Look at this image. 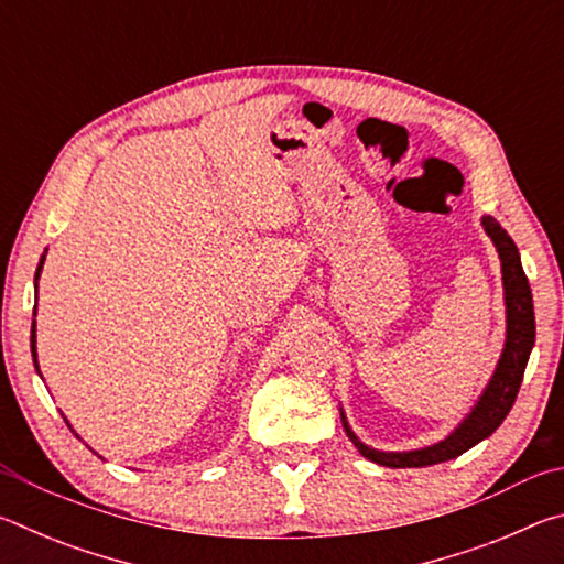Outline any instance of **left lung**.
I'll use <instances>...</instances> for the list:
<instances>
[{
	"instance_id": "obj_1",
	"label": "left lung",
	"mask_w": 564,
	"mask_h": 564,
	"mask_svg": "<svg viewBox=\"0 0 564 564\" xmlns=\"http://www.w3.org/2000/svg\"><path fill=\"white\" fill-rule=\"evenodd\" d=\"M480 224L485 228V234L490 236L495 251H498L505 301V343L500 358L495 362L492 376L488 383H485L482 393L477 395L475 405L467 410L465 417L443 437V441L425 447H415V451H378V447L366 445L356 433H352L346 410L340 408L343 431L350 437V443L358 447V453L362 457H368L370 463L386 467H425L453 460V457L467 453L470 447L482 443L485 437H490L498 431L502 420L508 417L514 398H518L524 368H528L530 352L534 348L532 291L528 275L522 271L518 246H514L508 231H505L492 216H482Z\"/></svg>"
}]
</instances>
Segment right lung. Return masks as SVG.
Segmentation results:
<instances>
[{"mask_svg":"<svg viewBox=\"0 0 564 564\" xmlns=\"http://www.w3.org/2000/svg\"><path fill=\"white\" fill-rule=\"evenodd\" d=\"M44 261H46V248H44V253H42V259H40V265H36V273H34V291L40 289V275H42V269H44ZM30 346H32V358H34V368H36V373L42 376V370H40V360H36V305H34V321H32V336H30ZM64 415V413H62ZM64 423L69 425V431L74 433V427H72V423L69 420H66V415H64ZM76 437H79V433H74Z\"/></svg>","mask_w":564,"mask_h":564,"instance_id":"right-lung-1","label":"right lung"}]
</instances>
